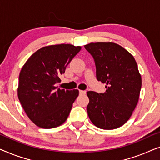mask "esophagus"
<instances>
[{
    "instance_id": "obj_1",
    "label": "esophagus",
    "mask_w": 160,
    "mask_h": 160,
    "mask_svg": "<svg viewBox=\"0 0 160 160\" xmlns=\"http://www.w3.org/2000/svg\"><path fill=\"white\" fill-rule=\"evenodd\" d=\"M79 94H80V95H84V94H86V91H85V90H79Z\"/></svg>"
}]
</instances>
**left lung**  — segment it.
I'll return each instance as SVG.
<instances>
[{
    "label": "left lung",
    "instance_id": "8db88e82",
    "mask_svg": "<svg viewBox=\"0 0 160 160\" xmlns=\"http://www.w3.org/2000/svg\"><path fill=\"white\" fill-rule=\"evenodd\" d=\"M84 48L95 60L97 79L106 84L104 93L87 92L89 119L103 130L119 128L128 121L138 102L142 80L136 61L115 43H90Z\"/></svg>",
    "mask_w": 160,
    "mask_h": 160
}]
</instances>
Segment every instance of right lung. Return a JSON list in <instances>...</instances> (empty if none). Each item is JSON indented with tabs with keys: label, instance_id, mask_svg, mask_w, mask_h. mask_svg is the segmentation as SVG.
<instances>
[{
	"label": "right lung",
	"instance_id": "1",
	"mask_svg": "<svg viewBox=\"0 0 160 160\" xmlns=\"http://www.w3.org/2000/svg\"><path fill=\"white\" fill-rule=\"evenodd\" d=\"M81 49L65 43L47 46L37 50L23 65L17 95L26 114L39 128H56L68 119L78 90H65L55 84Z\"/></svg>",
	"mask_w": 160,
	"mask_h": 160
}]
</instances>
